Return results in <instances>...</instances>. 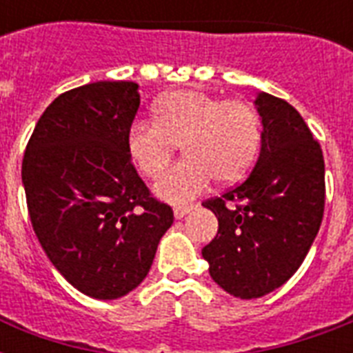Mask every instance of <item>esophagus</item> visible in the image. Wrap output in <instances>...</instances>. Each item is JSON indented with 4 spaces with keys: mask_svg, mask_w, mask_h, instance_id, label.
Here are the masks:
<instances>
[{
    "mask_svg": "<svg viewBox=\"0 0 353 353\" xmlns=\"http://www.w3.org/2000/svg\"><path fill=\"white\" fill-rule=\"evenodd\" d=\"M196 209V205H185V207H176V209H174V216H176V218H183V216H187L188 212H190V210H194Z\"/></svg>",
    "mask_w": 353,
    "mask_h": 353,
    "instance_id": "esophagus-1",
    "label": "esophagus"
}]
</instances>
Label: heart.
Masks as SVG:
<instances>
[{
	"label": "heart",
	"mask_w": 353,
	"mask_h": 353,
	"mask_svg": "<svg viewBox=\"0 0 353 353\" xmlns=\"http://www.w3.org/2000/svg\"><path fill=\"white\" fill-rule=\"evenodd\" d=\"M260 137V115L249 102L177 90L157 99L154 122H133L126 148L137 170L157 179L181 146L187 159L155 185L159 198L179 205L203 192L212 177L221 185L240 181L256 159Z\"/></svg>",
	"instance_id": "heart-1"
}]
</instances>
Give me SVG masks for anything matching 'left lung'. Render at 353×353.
<instances>
[{
  "instance_id": "left-lung-1",
  "label": "left lung",
  "mask_w": 353,
  "mask_h": 353,
  "mask_svg": "<svg viewBox=\"0 0 353 353\" xmlns=\"http://www.w3.org/2000/svg\"><path fill=\"white\" fill-rule=\"evenodd\" d=\"M262 150L252 172L203 201L218 234L203 247L216 284L238 299H258L285 284L304 262L324 214L321 144L295 108L258 93Z\"/></svg>"
}]
</instances>
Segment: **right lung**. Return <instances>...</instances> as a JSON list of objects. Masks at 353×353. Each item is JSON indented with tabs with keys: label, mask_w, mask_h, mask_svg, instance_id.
Masks as SVG:
<instances>
[{
	"label": "right lung",
	"mask_w": 353,
	"mask_h": 353,
	"mask_svg": "<svg viewBox=\"0 0 353 353\" xmlns=\"http://www.w3.org/2000/svg\"><path fill=\"white\" fill-rule=\"evenodd\" d=\"M135 82H93L57 97L21 163L27 209L47 258L84 295L113 301L148 274L170 225L126 148Z\"/></svg>",
	"instance_id": "obj_1"
}]
</instances>
